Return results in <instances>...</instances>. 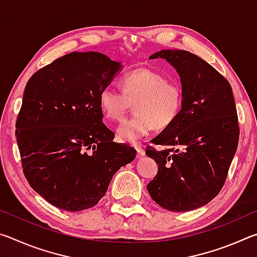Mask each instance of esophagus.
Here are the masks:
<instances>
[{"instance_id": "obj_1", "label": "esophagus", "mask_w": 257, "mask_h": 257, "mask_svg": "<svg viewBox=\"0 0 257 257\" xmlns=\"http://www.w3.org/2000/svg\"><path fill=\"white\" fill-rule=\"evenodd\" d=\"M136 151H137V158H143V156H145V150L144 149H142V147L137 146Z\"/></svg>"}]
</instances>
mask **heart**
<instances>
[{
  "mask_svg": "<svg viewBox=\"0 0 257 257\" xmlns=\"http://www.w3.org/2000/svg\"><path fill=\"white\" fill-rule=\"evenodd\" d=\"M122 92L111 86L101 90L98 104L104 116L111 121L121 120L135 104L133 118L122 121L116 128L120 141L137 144L156 127L164 129L175 122L184 102L182 87L168 80L162 73L139 68L121 80Z\"/></svg>",
  "mask_w": 257,
  "mask_h": 257,
  "instance_id": "heart-1",
  "label": "heart"
}]
</instances>
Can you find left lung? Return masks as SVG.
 <instances>
[{
  "label": "left lung",
  "mask_w": 257,
  "mask_h": 257,
  "mask_svg": "<svg viewBox=\"0 0 257 257\" xmlns=\"http://www.w3.org/2000/svg\"><path fill=\"white\" fill-rule=\"evenodd\" d=\"M159 58L177 70L184 102L175 122L151 141L161 150L147 147V156L159 167L147 190L165 210H196L222 189L237 151L239 125L232 89L211 64L188 51L162 50L150 56Z\"/></svg>",
  "instance_id": "1"
}]
</instances>
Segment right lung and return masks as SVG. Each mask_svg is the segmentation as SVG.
<instances>
[{
  "instance_id": "add662e5",
  "label": "right lung",
  "mask_w": 257,
  "mask_h": 257,
  "mask_svg": "<svg viewBox=\"0 0 257 257\" xmlns=\"http://www.w3.org/2000/svg\"><path fill=\"white\" fill-rule=\"evenodd\" d=\"M122 66L99 52H72L30 77L16 122L24 173L52 205H96L136 150L113 142L98 95Z\"/></svg>"
}]
</instances>
